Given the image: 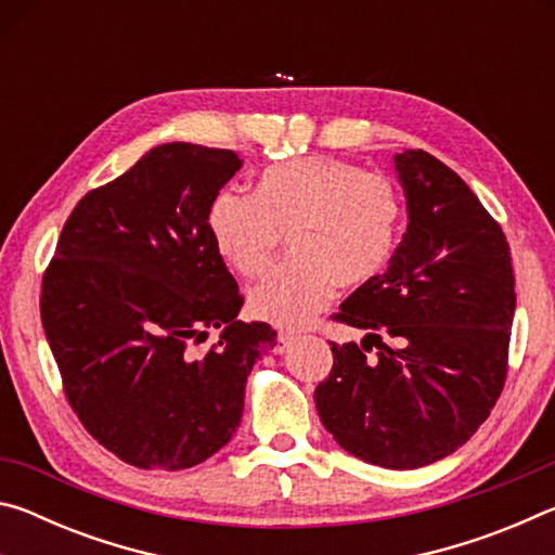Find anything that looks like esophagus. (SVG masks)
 Segmentation results:
<instances>
[{
  "mask_svg": "<svg viewBox=\"0 0 555 555\" xmlns=\"http://www.w3.org/2000/svg\"><path fill=\"white\" fill-rule=\"evenodd\" d=\"M294 343H296V335H294V333H284V331H281V333L276 335L274 352H276V354H284Z\"/></svg>",
  "mask_w": 555,
  "mask_h": 555,
  "instance_id": "1",
  "label": "esophagus"
}]
</instances>
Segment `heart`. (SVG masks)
<instances>
[{"label": "heart", "mask_w": 555, "mask_h": 555, "mask_svg": "<svg viewBox=\"0 0 555 555\" xmlns=\"http://www.w3.org/2000/svg\"><path fill=\"white\" fill-rule=\"evenodd\" d=\"M399 198L384 176L333 156L267 166L255 195L215 193L208 232L218 255L257 279L288 232L291 259L249 294V311L279 327H300L331 304L337 284L362 286L387 264L399 232Z\"/></svg>", "instance_id": "heart-1"}]
</instances>
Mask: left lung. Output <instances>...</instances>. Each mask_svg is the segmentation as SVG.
Here are the masks:
<instances>
[{
	"label": "left lung",
	"instance_id": "obj_1",
	"mask_svg": "<svg viewBox=\"0 0 555 555\" xmlns=\"http://www.w3.org/2000/svg\"><path fill=\"white\" fill-rule=\"evenodd\" d=\"M393 168L406 232L387 271L343 300L335 321L370 333L362 347L331 343L315 409L350 455L416 469L455 453L494 409L516 294L500 222L463 178L421 149L393 156ZM367 339L378 340L377 361Z\"/></svg>",
	"mask_w": 555,
	"mask_h": 555
}]
</instances>
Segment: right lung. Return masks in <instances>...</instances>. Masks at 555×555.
I'll list each match as a JSON object with an SVG mask.
<instances>
[{
    "label": "right lung",
    "instance_id": "obj_1",
    "mask_svg": "<svg viewBox=\"0 0 555 555\" xmlns=\"http://www.w3.org/2000/svg\"><path fill=\"white\" fill-rule=\"evenodd\" d=\"M242 168L228 149L162 144L65 220L43 274L41 323L88 434L142 469H185L230 443L244 384L276 343L237 321L242 296L208 205ZM210 326L221 337L194 350Z\"/></svg>",
    "mask_w": 555,
    "mask_h": 555
}]
</instances>
